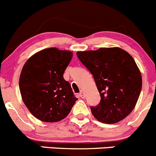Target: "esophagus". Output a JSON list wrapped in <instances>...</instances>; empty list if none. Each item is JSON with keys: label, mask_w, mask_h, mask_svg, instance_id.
<instances>
[{"label": "esophagus", "mask_w": 156, "mask_h": 156, "mask_svg": "<svg viewBox=\"0 0 156 156\" xmlns=\"http://www.w3.org/2000/svg\"><path fill=\"white\" fill-rule=\"evenodd\" d=\"M79 95H80V96L81 97V98H84L85 94H84V92H83V91H81V92H80V93H79Z\"/></svg>", "instance_id": "obj_1"}]
</instances>
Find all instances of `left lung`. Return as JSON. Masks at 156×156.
Segmentation results:
<instances>
[{
    "mask_svg": "<svg viewBox=\"0 0 156 156\" xmlns=\"http://www.w3.org/2000/svg\"><path fill=\"white\" fill-rule=\"evenodd\" d=\"M79 60L93 76L101 100L91 106L100 122L115 124L133 110L142 89V76L133 58L120 48L79 51Z\"/></svg>",
    "mask_w": 156,
    "mask_h": 156,
    "instance_id": "1",
    "label": "left lung"
}]
</instances>
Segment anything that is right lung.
Wrapping results in <instances>:
<instances>
[{
    "label": "right lung",
    "mask_w": 156,
    "mask_h": 156,
    "mask_svg": "<svg viewBox=\"0 0 156 156\" xmlns=\"http://www.w3.org/2000/svg\"><path fill=\"white\" fill-rule=\"evenodd\" d=\"M72 56L69 51L50 48L32 55L23 67L19 82L23 101L40 121H61L77 100L63 76Z\"/></svg>",
    "instance_id": "1"
}]
</instances>
